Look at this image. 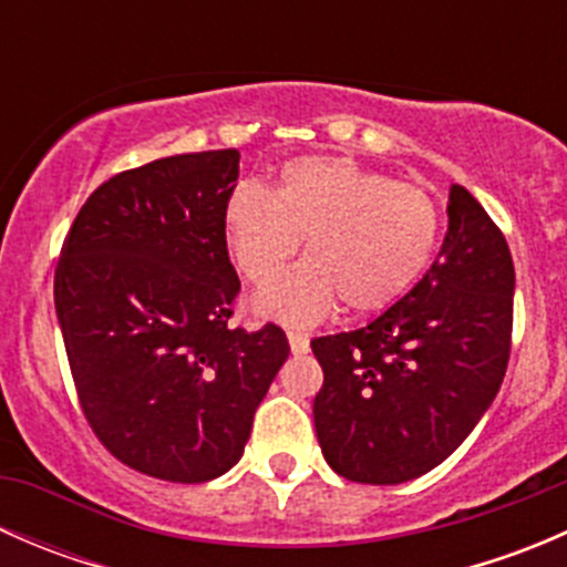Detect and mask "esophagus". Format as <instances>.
Wrapping results in <instances>:
<instances>
[{
    "instance_id": "1",
    "label": "esophagus",
    "mask_w": 567,
    "mask_h": 567,
    "mask_svg": "<svg viewBox=\"0 0 567 567\" xmlns=\"http://www.w3.org/2000/svg\"><path fill=\"white\" fill-rule=\"evenodd\" d=\"M288 342H290V351H293L296 357L310 351V337L301 334V331H288Z\"/></svg>"
}]
</instances>
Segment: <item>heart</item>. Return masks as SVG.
I'll use <instances>...</instances> for the list:
<instances>
[{
	"instance_id": "1",
	"label": "heart",
	"mask_w": 567,
	"mask_h": 567,
	"mask_svg": "<svg viewBox=\"0 0 567 567\" xmlns=\"http://www.w3.org/2000/svg\"><path fill=\"white\" fill-rule=\"evenodd\" d=\"M308 238L311 257L255 296L257 316L310 326L337 301L375 312L420 279L439 241V205L414 183L342 156L290 158L274 192L238 183L225 205V244L262 285Z\"/></svg>"
}]
</instances>
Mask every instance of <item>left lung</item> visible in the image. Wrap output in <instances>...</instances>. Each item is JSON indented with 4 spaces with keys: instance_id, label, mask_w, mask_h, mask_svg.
<instances>
[{
    "instance_id": "1",
    "label": "left lung",
    "mask_w": 567,
    "mask_h": 567,
    "mask_svg": "<svg viewBox=\"0 0 567 567\" xmlns=\"http://www.w3.org/2000/svg\"><path fill=\"white\" fill-rule=\"evenodd\" d=\"M516 271L505 236L453 183L447 236L425 277L368 326L316 337L320 453L353 483L398 485L461 447L511 359Z\"/></svg>"
}]
</instances>
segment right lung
<instances>
[{
	"mask_svg": "<svg viewBox=\"0 0 567 567\" xmlns=\"http://www.w3.org/2000/svg\"><path fill=\"white\" fill-rule=\"evenodd\" d=\"M238 151L167 156L101 183L54 274L84 416L114 458L169 483L230 472L288 359L279 326L230 329L225 244Z\"/></svg>",
	"mask_w": 567,
	"mask_h": 567,
	"instance_id": "right-lung-1",
	"label": "right lung"
}]
</instances>
